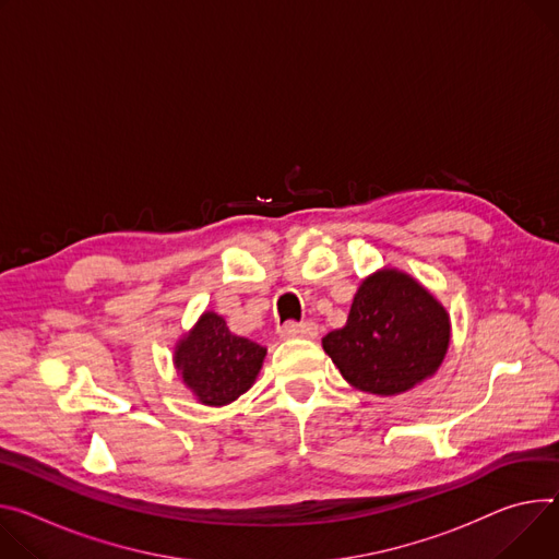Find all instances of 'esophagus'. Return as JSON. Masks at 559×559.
<instances>
[{
    "label": "esophagus",
    "instance_id": "esophagus-1",
    "mask_svg": "<svg viewBox=\"0 0 559 559\" xmlns=\"http://www.w3.org/2000/svg\"><path fill=\"white\" fill-rule=\"evenodd\" d=\"M281 338H317L319 336V325L317 323H285L278 330Z\"/></svg>",
    "mask_w": 559,
    "mask_h": 559
}]
</instances>
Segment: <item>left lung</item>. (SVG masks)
Returning <instances> with one entry per match:
<instances>
[{
	"label": "left lung",
	"mask_w": 559,
	"mask_h": 559,
	"mask_svg": "<svg viewBox=\"0 0 559 559\" xmlns=\"http://www.w3.org/2000/svg\"><path fill=\"white\" fill-rule=\"evenodd\" d=\"M450 345V314L408 272L383 267L364 278L343 328L323 336L341 377L377 396H396L430 379Z\"/></svg>",
	"instance_id": "8db88e82"
}]
</instances>
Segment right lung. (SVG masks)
Masks as SVG:
<instances>
[{"label":"right lung","instance_id":"right-lung-1","mask_svg":"<svg viewBox=\"0 0 559 559\" xmlns=\"http://www.w3.org/2000/svg\"><path fill=\"white\" fill-rule=\"evenodd\" d=\"M267 347L234 334L225 319L205 310L174 347V368L198 403L221 408L245 394L263 368Z\"/></svg>","mask_w":559,"mask_h":559}]
</instances>
